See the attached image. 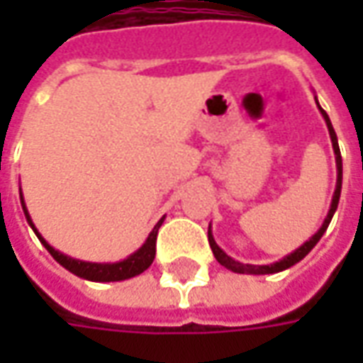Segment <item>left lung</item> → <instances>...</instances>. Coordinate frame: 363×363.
I'll return each mask as SVG.
<instances>
[{
    "instance_id": "obj_1",
    "label": "left lung",
    "mask_w": 363,
    "mask_h": 363,
    "mask_svg": "<svg viewBox=\"0 0 363 363\" xmlns=\"http://www.w3.org/2000/svg\"><path fill=\"white\" fill-rule=\"evenodd\" d=\"M319 108H320V106H319ZM320 112H323V116H325V120H327L328 134H330V140H333V147H335L336 169H338V179H336L335 196H333V204H330V210H328L327 220L323 221V228H320L319 231H317V233H315V235H313L311 239L307 241V243L301 245V247H299L296 252H291V255H288L286 259H281L280 262H276V264H270V267H255V264H243V262H237V260H233L231 257H228L225 252L221 251L218 245H216V241H213V237H212V231L208 229V241H210V247H212L213 257H216V260L220 262L221 267H225L228 270H231V272H239V274H274V272H281V270H286V268L294 267L296 262H299V260L303 259L305 255L311 251L315 245L319 243V239L323 237V233L327 231L328 223H330V220H333V216H335V212H336L338 200H340V189H342V157H340V150H338V142H336L335 128H333L330 120H328V114L323 111V108H320Z\"/></svg>"
}]
</instances>
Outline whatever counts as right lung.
<instances>
[{
	"label": "right lung",
	"mask_w": 363,
	"mask_h": 363,
	"mask_svg": "<svg viewBox=\"0 0 363 363\" xmlns=\"http://www.w3.org/2000/svg\"><path fill=\"white\" fill-rule=\"evenodd\" d=\"M21 204H23V212L27 216V221L30 223V228L35 229L33 225V220H30V216H28L27 208H25V202H23V198H21ZM161 223H163V218L157 221V225L153 228V231L147 237V241L143 243V247L140 251H135L132 257H128L126 260H122V262H116V264H93V262H82V260H75L69 259L66 255H62V252L54 251L50 245L44 241L40 233L35 229V233L38 235V239L43 241V245L48 249L54 259L58 260L60 264L64 268H67L69 272H74L75 276H79V278H85V280H93V281H118V280H128V278H134L138 274H142L143 270H147L151 267V262L155 259V245H157V231L161 228Z\"/></svg>",
	"instance_id": "obj_1"
}]
</instances>
